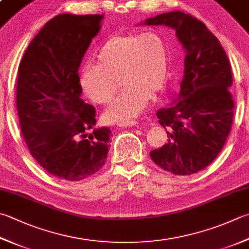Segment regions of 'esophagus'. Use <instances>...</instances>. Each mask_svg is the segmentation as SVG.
<instances>
[{
    "instance_id": "1",
    "label": "esophagus",
    "mask_w": 249,
    "mask_h": 249,
    "mask_svg": "<svg viewBox=\"0 0 249 249\" xmlns=\"http://www.w3.org/2000/svg\"><path fill=\"white\" fill-rule=\"evenodd\" d=\"M139 123L135 120H129V121H123V123H119V126H132V125H137Z\"/></svg>"
}]
</instances>
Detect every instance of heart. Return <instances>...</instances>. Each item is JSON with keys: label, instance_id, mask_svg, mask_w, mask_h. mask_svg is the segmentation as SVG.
Wrapping results in <instances>:
<instances>
[{"label": "heart", "instance_id": "b5f03b06", "mask_svg": "<svg viewBox=\"0 0 249 249\" xmlns=\"http://www.w3.org/2000/svg\"><path fill=\"white\" fill-rule=\"evenodd\" d=\"M96 62H89L80 69L79 84L91 101L105 105L118 90L120 78L124 90L105 114L112 121L139 116L152 95L161 92L168 80V45L157 31L109 37L97 50Z\"/></svg>", "mask_w": 249, "mask_h": 249}]
</instances>
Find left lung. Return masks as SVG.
Wrapping results in <instances>:
<instances>
[{
  "label": "left lung",
  "mask_w": 249,
  "mask_h": 249,
  "mask_svg": "<svg viewBox=\"0 0 249 249\" xmlns=\"http://www.w3.org/2000/svg\"><path fill=\"white\" fill-rule=\"evenodd\" d=\"M145 23L176 29L186 51L180 91L157 111L169 140L151 152V158L176 176L193 175L214 160L231 131V64L220 41L191 14L163 13Z\"/></svg>",
  "instance_id": "obj_1"
}]
</instances>
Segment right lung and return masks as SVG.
I'll return each mask as SVG.
<instances>
[{"label":"right lung","mask_w":249,"mask_h":249,"mask_svg":"<svg viewBox=\"0 0 249 249\" xmlns=\"http://www.w3.org/2000/svg\"><path fill=\"white\" fill-rule=\"evenodd\" d=\"M103 15L62 14L45 23L18 67L16 106L23 140L52 176L80 181L104 166L111 131L95 125V107L81 98L79 67Z\"/></svg>","instance_id":"add662e5"}]
</instances>
